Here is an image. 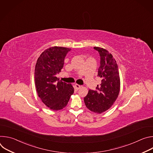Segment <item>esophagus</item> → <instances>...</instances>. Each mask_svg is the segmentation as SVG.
Wrapping results in <instances>:
<instances>
[{
	"label": "esophagus",
	"instance_id": "obj_1",
	"mask_svg": "<svg viewBox=\"0 0 153 153\" xmlns=\"http://www.w3.org/2000/svg\"><path fill=\"white\" fill-rule=\"evenodd\" d=\"M81 88V86L80 85H78V84H76L75 85V88L76 89V90H79L80 88Z\"/></svg>",
	"mask_w": 153,
	"mask_h": 153
}]
</instances>
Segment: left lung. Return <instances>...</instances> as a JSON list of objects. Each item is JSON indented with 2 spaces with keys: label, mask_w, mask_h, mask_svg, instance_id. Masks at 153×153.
<instances>
[{
  "label": "left lung",
  "mask_w": 153,
  "mask_h": 153,
  "mask_svg": "<svg viewBox=\"0 0 153 153\" xmlns=\"http://www.w3.org/2000/svg\"><path fill=\"white\" fill-rule=\"evenodd\" d=\"M100 57L97 76L102 79L96 90H90L84 97L87 108L92 112L101 114L110 108L117 99L120 88L117 64L113 55L105 49L94 47Z\"/></svg>",
  "instance_id": "8db88e82"
}]
</instances>
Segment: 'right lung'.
I'll use <instances>...</instances> for the list:
<instances>
[{"label": "right lung", "mask_w": 153, "mask_h": 153, "mask_svg": "<svg viewBox=\"0 0 153 153\" xmlns=\"http://www.w3.org/2000/svg\"><path fill=\"white\" fill-rule=\"evenodd\" d=\"M70 50L65 47H50L40 54L36 64L34 80L37 94L52 110L65 108L74 93L71 84L59 80L56 77L63 67L65 57Z\"/></svg>", "instance_id": "1"}]
</instances>
